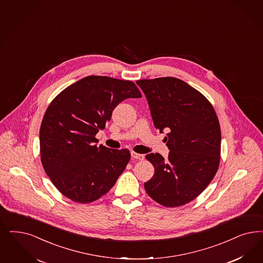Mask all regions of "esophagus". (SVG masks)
<instances>
[{
    "label": "esophagus",
    "instance_id": "34e87169",
    "mask_svg": "<svg viewBox=\"0 0 263 263\" xmlns=\"http://www.w3.org/2000/svg\"><path fill=\"white\" fill-rule=\"evenodd\" d=\"M131 157L134 158V159H137V160H143L145 158V155L144 154H137L135 152H132L131 153Z\"/></svg>",
    "mask_w": 263,
    "mask_h": 263
}]
</instances>
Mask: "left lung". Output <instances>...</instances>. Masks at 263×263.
<instances>
[{"mask_svg": "<svg viewBox=\"0 0 263 263\" xmlns=\"http://www.w3.org/2000/svg\"><path fill=\"white\" fill-rule=\"evenodd\" d=\"M147 100L154 126L168 131V158L149 154L154 177L146 193L165 207L195 199L214 179L220 160L221 134L212 104L199 91L177 78L137 81Z\"/></svg>", "mask_w": 263, "mask_h": 263, "instance_id": "obj_1", "label": "left lung"}]
</instances>
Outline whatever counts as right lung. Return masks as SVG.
I'll use <instances>...</instances> for the list:
<instances>
[{"mask_svg": "<svg viewBox=\"0 0 263 263\" xmlns=\"http://www.w3.org/2000/svg\"><path fill=\"white\" fill-rule=\"evenodd\" d=\"M141 97L133 82L88 76L52 100L40 129L41 160L64 196L87 204L115 185L130 160V152L97 146L95 135L120 102Z\"/></svg>", "mask_w": 263, "mask_h": 263, "instance_id": "add662e5", "label": "right lung"}]
</instances>
